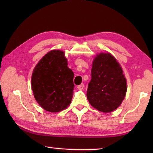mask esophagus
I'll use <instances>...</instances> for the list:
<instances>
[{
	"instance_id": "obj_1",
	"label": "esophagus",
	"mask_w": 153,
	"mask_h": 153,
	"mask_svg": "<svg viewBox=\"0 0 153 153\" xmlns=\"http://www.w3.org/2000/svg\"><path fill=\"white\" fill-rule=\"evenodd\" d=\"M84 84H81L80 85H79V86H77V89L82 90L83 88H84Z\"/></svg>"
}]
</instances>
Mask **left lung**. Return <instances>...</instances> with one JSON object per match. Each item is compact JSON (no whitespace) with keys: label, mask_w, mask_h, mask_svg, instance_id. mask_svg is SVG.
Returning a JSON list of instances; mask_svg holds the SVG:
<instances>
[{"label":"left lung","mask_w":153,"mask_h":153,"mask_svg":"<svg viewBox=\"0 0 153 153\" xmlns=\"http://www.w3.org/2000/svg\"><path fill=\"white\" fill-rule=\"evenodd\" d=\"M126 79L120 65L110 53H100L94 59L88 83L87 98L93 107L104 113L115 110L127 91Z\"/></svg>","instance_id":"1"}]
</instances>
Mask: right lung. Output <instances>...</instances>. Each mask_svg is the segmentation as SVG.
<instances>
[{
  "label": "right lung",
  "mask_w": 153,
  "mask_h": 153,
  "mask_svg": "<svg viewBox=\"0 0 153 153\" xmlns=\"http://www.w3.org/2000/svg\"><path fill=\"white\" fill-rule=\"evenodd\" d=\"M74 77L63 52H49L38 62L32 74V88L36 101L49 112L64 110L71 102Z\"/></svg>",
  "instance_id": "1"
}]
</instances>
